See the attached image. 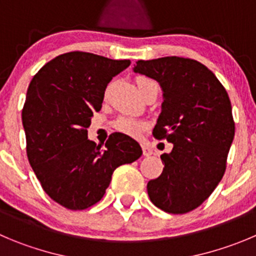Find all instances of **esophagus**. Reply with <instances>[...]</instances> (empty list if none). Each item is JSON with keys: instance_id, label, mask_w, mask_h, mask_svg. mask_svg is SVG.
Wrapping results in <instances>:
<instances>
[{"instance_id": "34e87169", "label": "esophagus", "mask_w": 256, "mask_h": 256, "mask_svg": "<svg viewBox=\"0 0 256 256\" xmlns=\"http://www.w3.org/2000/svg\"><path fill=\"white\" fill-rule=\"evenodd\" d=\"M142 150H143V154H144L146 157H148V156H150V154H152V150H150V148L147 147V146H144V144H143V146H142Z\"/></svg>"}]
</instances>
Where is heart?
<instances>
[{
  "instance_id": "b5f03b06",
  "label": "heart",
  "mask_w": 256,
  "mask_h": 256,
  "mask_svg": "<svg viewBox=\"0 0 256 256\" xmlns=\"http://www.w3.org/2000/svg\"><path fill=\"white\" fill-rule=\"evenodd\" d=\"M152 82L150 79H146V78H140L137 80V86L140 88L143 86L147 82ZM147 126V123L144 120H140V119L133 118V116H123L120 118H118L114 123V128H116L118 132L124 133L126 136H138L146 130Z\"/></svg>"
}]
</instances>
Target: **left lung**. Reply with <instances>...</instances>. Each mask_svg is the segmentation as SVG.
Here are the masks:
<instances>
[{
	"label": "left lung",
	"instance_id": "left-lung-1",
	"mask_svg": "<svg viewBox=\"0 0 256 256\" xmlns=\"http://www.w3.org/2000/svg\"><path fill=\"white\" fill-rule=\"evenodd\" d=\"M133 72L160 84L163 102L153 136L174 144L160 156L164 168L148 182V196L160 210L186 214L212 194L225 174L235 136L230 99L215 74L196 60H140Z\"/></svg>",
	"mask_w": 256,
	"mask_h": 256
}]
</instances>
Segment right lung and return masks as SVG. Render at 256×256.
Instances as JSON below:
<instances>
[{"mask_svg": "<svg viewBox=\"0 0 256 256\" xmlns=\"http://www.w3.org/2000/svg\"><path fill=\"white\" fill-rule=\"evenodd\" d=\"M130 65L72 51L46 62L28 85L22 109L28 160L44 191L64 208L84 210L100 201L114 170L142 154L123 133L109 136L106 148L88 140L106 85Z\"/></svg>", "mask_w": 256, "mask_h": 256, "instance_id": "add662e5", "label": "right lung"}]
</instances>
